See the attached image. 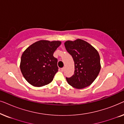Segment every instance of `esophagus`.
<instances>
[{
  "mask_svg": "<svg viewBox=\"0 0 124 124\" xmlns=\"http://www.w3.org/2000/svg\"><path fill=\"white\" fill-rule=\"evenodd\" d=\"M64 69H65V68L63 67V68H61V70H62V72H63V71L64 70Z\"/></svg>",
  "mask_w": 124,
  "mask_h": 124,
  "instance_id": "esophagus-1",
  "label": "esophagus"
}]
</instances>
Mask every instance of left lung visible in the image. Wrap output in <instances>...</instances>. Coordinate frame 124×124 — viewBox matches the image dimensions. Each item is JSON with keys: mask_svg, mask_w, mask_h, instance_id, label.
Wrapping results in <instances>:
<instances>
[{"mask_svg": "<svg viewBox=\"0 0 124 124\" xmlns=\"http://www.w3.org/2000/svg\"><path fill=\"white\" fill-rule=\"evenodd\" d=\"M64 45L74 62V74L70 78H66L68 83L78 89L90 86L98 77L101 69L98 51L81 39L67 40Z\"/></svg>", "mask_w": 124, "mask_h": 124, "instance_id": "1", "label": "left lung"}]
</instances>
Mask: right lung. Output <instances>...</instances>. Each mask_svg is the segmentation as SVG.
I'll list each match as a JSON object with an SVG mask.
<instances>
[{
  "instance_id": "obj_1",
  "label": "right lung",
  "mask_w": 124,
  "mask_h": 124,
  "mask_svg": "<svg viewBox=\"0 0 124 124\" xmlns=\"http://www.w3.org/2000/svg\"><path fill=\"white\" fill-rule=\"evenodd\" d=\"M62 42L40 40L29 46L22 54L20 69L32 86L42 87L50 84L58 71L57 59L53 56Z\"/></svg>"
}]
</instances>
